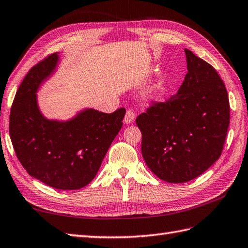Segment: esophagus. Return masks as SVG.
<instances>
[{
	"label": "esophagus",
	"mask_w": 248,
	"mask_h": 248,
	"mask_svg": "<svg viewBox=\"0 0 248 248\" xmlns=\"http://www.w3.org/2000/svg\"><path fill=\"white\" fill-rule=\"evenodd\" d=\"M134 117H135L134 111H133L132 109H128L127 113H125V115H124V123L125 124H131V123H132V121L134 120Z\"/></svg>",
	"instance_id": "34e87169"
}]
</instances>
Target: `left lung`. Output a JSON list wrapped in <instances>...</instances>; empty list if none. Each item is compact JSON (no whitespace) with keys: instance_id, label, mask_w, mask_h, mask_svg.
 I'll use <instances>...</instances> for the list:
<instances>
[{"instance_id":"8db88e82","label":"left lung","mask_w":248,"mask_h":248,"mask_svg":"<svg viewBox=\"0 0 248 248\" xmlns=\"http://www.w3.org/2000/svg\"><path fill=\"white\" fill-rule=\"evenodd\" d=\"M188 73L176 94L155 102L137 117L142 155L162 181L186 183L220 157L230 123L224 81L216 70L185 49Z\"/></svg>"}]
</instances>
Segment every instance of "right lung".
<instances>
[{
    "mask_svg": "<svg viewBox=\"0 0 248 248\" xmlns=\"http://www.w3.org/2000/svg\"><path fill=\"white\" fill-rule=\"evenodd\" d=\"M59 55L52 53L28 72L12 105L9 135L16 156L29 175L61 190L88 185L123 127L125 109L111 114L87 108L67 121L46 119L36 92L55 72Z\"/></svg>",
    "mask_w": 248,
    "mask_h": 248,
    "instance_id": "1",
    "label": "right lung"
}]
</instances>
